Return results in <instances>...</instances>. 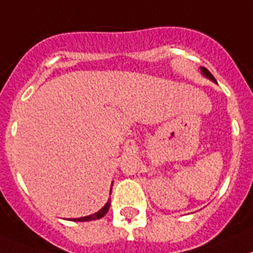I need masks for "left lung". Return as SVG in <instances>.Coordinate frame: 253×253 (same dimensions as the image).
I'll return each mask as SVG.
<instances>
[{
	"instance_id": "left-lung-1",
	"label": "left lung",
	"mask_w": 253,
	"mask_h": 253,
	"mask_svg": "<svg viewBox=\"0 0 253 253\" xmlns=\"http://www.w3.org/2000/svg\"><path fill=\"white\" fill-rule=\"evenodd\" d=\"M200 71H202V74H203L204 76L208 77L210 80H212V81H214V83H216V79H214V77H213V75L211 74L210 71L207 70V68H204V67H202V68H200Z\"/></svg>"
}]
</instances>
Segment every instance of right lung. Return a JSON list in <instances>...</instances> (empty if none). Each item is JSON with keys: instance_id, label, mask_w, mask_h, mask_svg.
I'll return each instance as SVG.
<instances>
[{"instance_id": "1", "label": "right lung", "mask_w": 253, "mask_h": 253, "mask_svg": "<svg viewBox=\"0 0 253 253\" xmlns=\"http://www.w3.org/2000/svg\"><path fill=\"white\" fill-rule=\"evenodd\" d=\"M112 189V186H111ZM110 204H111V200L108 199V202L106 204H104L103 207H102L101 210L98 211L97 213H93L90 214V216H85V217H80V218H72V221H93V220H98V218H102V217L104 216V214L107 213L108 212V208H110Z\"/></svg>"}]
</instances>
